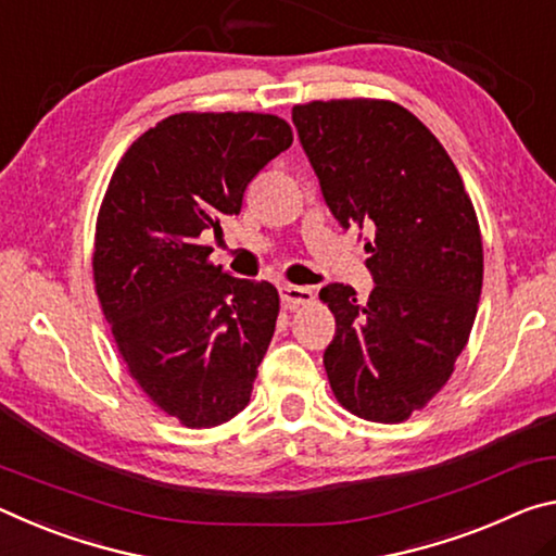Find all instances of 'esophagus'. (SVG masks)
I'll list each match as a JSON object with an SVG mask.
<instances>
[{
    "instance_id": "1",
    "label": "esophagus",
    "mask_w": 556,
    "mask_h": 556,
    "mask_svg": "<svg viewBox=\"0 0 556 556\" xmlns=\"http://www.w3.org/2000/svg\"><path fill=\"white\" fill-rule=\"evenodd\" d=\"M280 298H283V305L288 311H295L300 305H311L313 303V288L305 286H283L280 288Z\"/></svg>"
}]
</instances>
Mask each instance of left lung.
<instances>
[{"instance_id": "1", "label": "left lung", "mask_w": 556, "mask_h": 556, "mask_svg": "<svg viewBox=\"0 0 556 556\" xmlns=\"http://www.w3.org/2000/svg\"><path fill=\"white\" fill-rule=\"evenodd\" d=\"M300 144L344 231L369 229L375 288L320 298L334 315L325 369L354 416L399 424L448 381L483 288V241L456 165L433 132L389 100L293 108Z\"/></svg>"}]
</instances>
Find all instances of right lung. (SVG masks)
Segmentation results:
<instances>
[{
	"instance_id": "1",
	"label": "right lung",
	"mask_w": 556,
	"mask_h": 556,
	"mask_svg": "<svg viewBox=\"0 0 556 556\" xmlns=\"http://www.w3.org/2000/svg\"><path fill=\"white\" fill-rule=\"evenodd\" d=\"M293 144L258 113H179L123 154L98 214L100 307L132 379L189 429L229 421L251 402L278 317V290L208 263L204 231L239 216L243 192Z\"/></svg>"
}]
</instances>
